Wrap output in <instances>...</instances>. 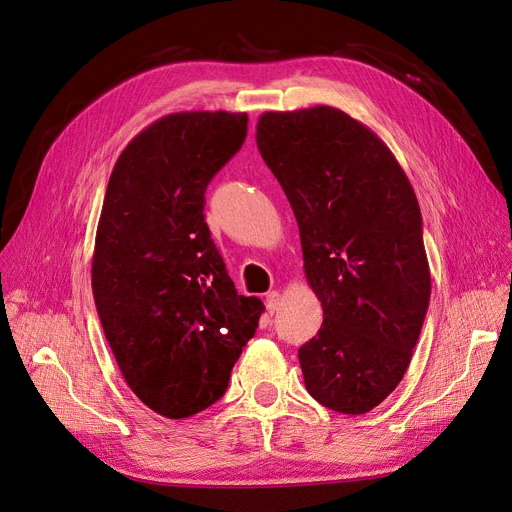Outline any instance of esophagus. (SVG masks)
Wrapping results in <instances>:
<instances>
[{
	"label": "esophagus",
	"instance_id": "34e87169",
	"mask_svg": "<svg viewBox=\"0 0 512 512\" xmlns=\"http://www.w3.org/2000/svg\"><path fill=\"white\" fill-rule=\"evenodd\" d=\"M265 307H267V313H272V315L278 311V307H280V294H278L276 290L267 292V297H265Z\"/></svg>",
	"mask_w": 512,
	"mask_h": 512
}]
</instances>
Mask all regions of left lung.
Masks as SVG:
<instances>
[{"label":"left lung","mask_w":512,"mask_h":512,"mask_svg":"<svg viewBox=\"0 0 512 512\" xmlns=\"http://www.w3.org/2000/svg\"><path fill=\"white\" fill-rule=\"evenodd\" d=\"M257 147L290 201L324 307L299 348L307 392L363 415L400 384L432 294L415 191L378 134L330 105L265 112Z\"/></svg>","instance_id":"1"}]
</instances>
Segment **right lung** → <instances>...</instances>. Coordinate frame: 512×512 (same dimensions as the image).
<instances>
[{"label":"right lung","instance_id":"obj_1","mask_svg":"<svg viewBox=\"0 0 512 512\" xmlns=\"http://www.w3.org/2000/svg\"><path fill=\"white\" fill-rule=\"evenodd\" d=\"M247 114L178 112L134 137L112 170L91 284L130 390L168 419L222 398L259 326L205 224V188L247 139Z\"/></svg>","mask_w":512,"mask_h":512}]
</instances>
